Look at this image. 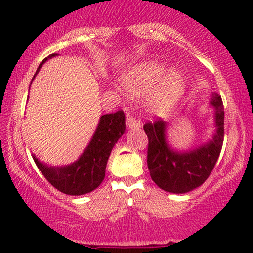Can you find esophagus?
<instances>
[{
  "mask_svg": "<svg viewBox=\"0 0 253 253\" xmlns=\"http://www.w3.org/2000/svg\"><path fill=\"white\" fill-rule=\"evenodd\" d=\"M126 125L129 129H139L141 127L140 121L136 120L135 118H133L132 115L127 114V119H126Z\"/></svg>",
  "mask_w": 253,
  "mask_h": 253,
  "instance_id": "1",
  "label": "esophagus"
}]
</instances>
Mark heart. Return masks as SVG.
I'll return each mask as SVG.
<instances>
[{
	"instance_id": "heart-1",
	"label": "heart",
	"mask_w": 253,
	"mask_h": 253,
	"mask_svg": "<svg viewBox=\"0 0 253 253\" xmlns=\"http://www.w3.org/2000/svg\"><path fill=\"white\" fill-rule=\"evenodd\" d=\"M121 85L129 96L149 92L146 106L153 112H165L181 100L185 91V77L178 69H169L163 63L147 60L135 64L121 77Z\"/></svg>"
}]
</instances>
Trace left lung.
<instances>
[{"label": "left lung", "instance_id": "8db88e82", "mask_svg": "<svg viewBox=\"0 0 253 253\" xmlns=\"http://www.w3.org/2000/svg\"><path fill=\"white\" fill-rule=\"evenodd\" d=\"M210 104L214 109L215 130L207 143L190 150H176L168 143V124L163 120L144 125L149 138L147 167L152 181L168 193L184 194L196 189L211 175L223 143V104L213 94Z\"/></svg>", "mask_w": 253, "mask_h": 253}]
</instances>
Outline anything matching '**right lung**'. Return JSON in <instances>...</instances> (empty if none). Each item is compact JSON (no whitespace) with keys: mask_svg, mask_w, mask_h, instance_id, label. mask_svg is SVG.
I'll return each instance as SVG.
<instances>
[{"mask_svg":"<svg viewBox=\"0 0 253 253\" xmlns=\"http://www.w3.org/2000/svg\"><path fill=\"white\" fill-rule=\"evenodd\" d=\"M56 56H58L57 53L51 54L40 63L32 81L36 78L43 64ZM125 129L126 124L123 110H119L114 114L102 115L88 146L74 163L62 167H51L40 162L36 155H33V159L38 169L42 171L45 178L56 189L66 195L88 194L96 189L104 179L110 152L119 139L123 136Z\"/></svg>","mask_w":253,"mask_h":253,"instance_id":"right-lung-1","label":"right lung"}]
</instances>
